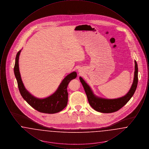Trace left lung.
I'll return each instance as SVG.
<instances>
[{
	"instance_id": "left-lung-1",
	"label": "left lung",
	"mask_w": 149,
	"mask_h": 149,
	"mask_svg": "<svg viewBox=\"0 0 149 149\" xmlns=\"http://www.w3.org/2000/svg\"><path fill=\"white\" fill-rule=\"evenodd\" d=\"M135 64L134 79L131 88L127 94L117 99H104L96 97L83 78H79L84 89L89 103L94 110L102 113H113L120 109L130 100L135 93L138 83V67L136 61Z\"/></svg>"
}]
</instances>
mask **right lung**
Masks as SVG:
<instances>
[{
  "label": "right lung",
  "instance_id": "right-lung-1",
  "mask_svg": "<svg viewBox=\"0 0 149 149\" xmlns=\"http://www.w3.org/2000/svg\"><path fill=\"white\" fill-rule=\"evenodd\" d=\"M21 50L18 52L15 57L14 67L15 77L17 79L18 86L22 97L29 104L37 111L45 113L53 114L59 112L67 106L68 101V93L67 87L71 80L77 76L76 72L74 71L68 75L62 81L56 91L53 94L44 99H38L31 95L26 89L22 81L19 70L18 60Z\"/></svg>",
  "mask_w": 149,
  "mask_h": 149
}]
</instances>
